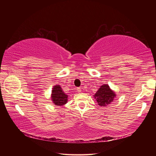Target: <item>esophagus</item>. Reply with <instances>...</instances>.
Here are the masks:
<instances>
[{
    "label": "esophagus",
    "mask_w": 156,
    "mask_h": 156,
    "mask_svg": "<svg viewBox=\"0 0 156 156\" xmlns=\"http://www.w3.org/2000/svg\"><path fill=\"white\" fill-rule=\"evenodd\" d=\"M77 92H78V93L81 92V88H77Z\"/></svg>",
    "instance_id": "34e87169"
}]
</instances>
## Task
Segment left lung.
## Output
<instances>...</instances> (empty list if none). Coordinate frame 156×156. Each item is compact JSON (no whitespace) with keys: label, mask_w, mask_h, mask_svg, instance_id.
I'll list each match as a JSON object with an SVG mask.
<instances>
[{"label":"left lung","mask_w":156,"mask_h":156,"mask_svg":"<svg viewBox=\"0 0 156 156\" xmlns=\"http://www.w3.org/2000/svg\"><path fill=\"white\" fill-rule=\"evenodd\" d=\"M116 94L110 88L108 85H102L94 95L98 104L100 106H106L113 102Z\"/></svg>","instance_id":"1"}]
</instances>
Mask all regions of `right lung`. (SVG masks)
Masks as SVG:
<instances>
[{"label":"right lung","instance_id":"right-lung-1","mask_svg":"<svg viewBox=\"0 0 156 156\" xmlns=\"http://www.w3.org/2000/svg\"><path fill=\"white\" fill-rule=\"evenodd\" d=\"M68 95L62 91L60 85H57L54 86L52 90L51 99L55 105L61 106L66 104L68 102Z\"/></svg>","mask_w":156,"mask_h":156}]
</instances>
